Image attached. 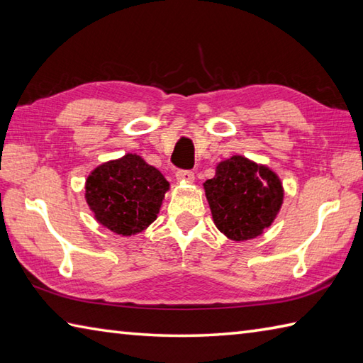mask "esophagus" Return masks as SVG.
I'll list each match as a JSON object with an SVG mask.
<instances>
[{
  "instance_id": "34e87169",
  "label": "esophagus",
  "mask_w": 363,
  "mask_h": 363,
  "mask_svg": "<svg viewBox=\"0 0 363 363\" xmlns=\"http://www.w3.org/2000/svg\"><path fill=\"white\" fill-rule=\"evenodd\" d=\"M175 177H177V180H179V182L191 183L192 180H194V172H192V171H184V169H180V171L175 172Z\"/></svg>"
}]
</instances>
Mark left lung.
Masks as SVG:
<instances>
[{"label": "left lung", "mask_w": 363, "mask_h": 363, "mask_svg": "<svg viewBox=\"0 0 363 363\" xmlns=\"http://www.w3.org/2000/svg\"><path fill=\"white\" fill-rule=\"evenodd\" d=\"M203 188L214 224L235 241L262 235L284 201L277 175L238 155L219 162L214 179L206 180Z\"/></svg>", "instance_id": "8db88e82"}]
</instances>
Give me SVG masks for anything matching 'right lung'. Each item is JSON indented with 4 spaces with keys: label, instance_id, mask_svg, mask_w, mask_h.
I'll return each mask as SVG.
<instances>
[{
    "label": "right lung",
    "instance_id": "right-lung-1",
    "mask_svg": "<svg viewBox=\"0 0 363 363\" xmlns=\"http://www.w3.org/2000/svg\"><path fill=\"white\" fill-rule=\"evenodd\" d=\"M167 189L158 169L128 153L92 171L86 180V201L101 225L130 236L157 219Z\"/></svg>",
    "mask_w": 363,
    "mask_h": 363
}]
</instances>
